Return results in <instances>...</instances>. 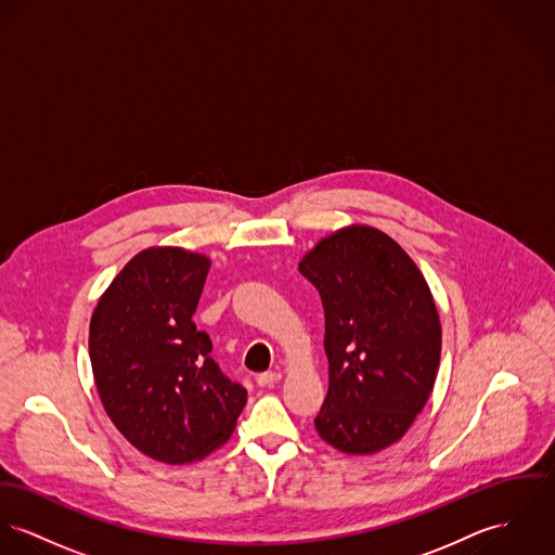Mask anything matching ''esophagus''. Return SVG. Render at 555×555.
<instances>
[{
  "instance_id": "obj_1",
  "label": "esophagus",
  "mask_w": 555,
  "mask_h": 555,
  "mask_svg": "<svg viewBox=\"0 0 555 555\" xmlns=\"http://www.w3.org/2000/svg\"><path fill=\"white\" fill-rule=\"evenodd\" d=\"M280 379H282V375H280L278 371H267V373H258V375H256V384H258L260 388H269V386L278 384Z\"/></svg>"
}]
</instances>
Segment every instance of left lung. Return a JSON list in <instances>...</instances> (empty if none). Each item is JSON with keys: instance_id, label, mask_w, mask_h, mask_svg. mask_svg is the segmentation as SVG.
<instances>
[{"instance_id": "1", "label": "left lung", "mask_w": 555, "mask_h": 555, "mask_svg": "<svg viewBox=\"0 0 555 555\" xmlns=\"http://www.w3.org/2000/svg\"><path fill=\"white\" fill-rule=\"evenodd\" d=\"M324 307L328 392L318 435L346 454L397 443L428 401L441 322L403 248L371 227L322 240L299 264Z\"/></svg>"}]
</instances>
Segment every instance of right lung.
Segmentation results:
<instances>
[{
	"instance_id": "1",
	"label": "right lung",
	"mask_w": 555,
	"mask_h": 555,
	"mask_svg": "<svg viewBox=\"0 0 555 555\" xmlns=\"http://www.w3.org/2000/svg\"><path fill=\"white\" fill-rule=\"evenodd\" d=\"M207 271L202 254L144 250L114 278L91 318L101 403L131 446L167 464L220 448L248 399L193 322Z\"/></svg>"
}]
</instances>
